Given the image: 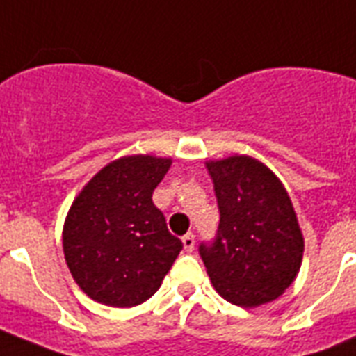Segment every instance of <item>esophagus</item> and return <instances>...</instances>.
Instances as JSON below:
<instances>
[{"instance_id": "1", "label": "esophagus", "mask_w": 356, "mask_h": 356, "mask_svg": "<svg viewBox=\"0 0 356 356\" xmlns=\"http://www.w3.org/2000/svg\"><path fill=\"white\" fill-rule=\"evenodd\" d=\"M183 245H184V251H188L192 253L194 251V245H195V236L192 233L184 234L183 236Z\"/></svg>"}]
</instances>
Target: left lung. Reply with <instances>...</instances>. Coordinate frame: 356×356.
<instances>
[{
	"label": "left lung",
	"instance_id": "obj_1",
	"mask_svg": "<svg viewBox=\"0 0 356 356\" xmlns=\"http://www.w3.org/2000/svg\"><path fill=\"white\" fill-rule=\"evenodd\" d=\"M220 209L212 242L200 254L212 286L238 307L277 299L298 275L303 234L282 183L251 156L207 162Z\"/></svg>",
	"mask_w": 356,
	"mask_h": 356
}]
</instances>
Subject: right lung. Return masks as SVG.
<instances>
[{
  "label": "right lung",
  "instance_id": "1",
  "mask_svg": "<svg viewBox=\"0 0 356 356\" xmlns=\"http://www.w3.org/2000/svg\"><path fill=\"white\" fill-rule=\"evenodd\" d=\"M170 166V159L123 156L75 197L64 223V257L75 282L97 303H144L181 253L183 242L153 203Z\"/></svg>",
  "mask_w": 356,
  "mask_h": 356
}]
</instances>
